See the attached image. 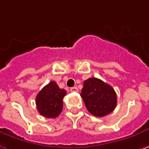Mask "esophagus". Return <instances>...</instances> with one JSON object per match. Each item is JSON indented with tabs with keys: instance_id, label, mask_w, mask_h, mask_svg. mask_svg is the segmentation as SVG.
<instances>
[{
	"instance_id": "esophagus-1",
	"label": "esophagus",
	"mask_w": 149,
	"mask_h": 149,
	"mask_svg": "<svg viewBox=\"0 0 149 149\" xmlns=\"http://www.w3.org/2000/svg\"><path fill=\"white\" fill-rule=\"evenodd\" d=\"M71 92H78V88H77V87H72V88H71Z\"/></svg>"
}]
</instances>
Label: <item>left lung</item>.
I'll use <instances>...</instances> for the list:
<instances>
[{
  "instance_id": "obj_1",
  "label": "left lung",
  "mask_w": 149,
  "mask_h": 149,
  "mask_svg": "<svg viewBox=\"0 0 149 149\" xmlns=\"http://www.w3.org/2000/svg\"><path fill=\"white\" fill-rule=\"evenodd\" d=\"M80 95L87 109L98 117L109 115L116 106L117 97L114 88L96 77L84 81Z\"/></svg>"
}]
</instances>
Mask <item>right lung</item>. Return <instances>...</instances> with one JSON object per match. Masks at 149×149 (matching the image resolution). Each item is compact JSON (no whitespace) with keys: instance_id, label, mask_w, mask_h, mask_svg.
I'll use <instances>...</instances> for the list:
<instances>
[{"instance_id":"obj_1","label":"right lung","mask_w":149,"mask_h":149,"mask_svg":"<svg viewBox=\"0 0 149 149\" xmlns=\"http://www.w3.org/2000/svg\"><path fill=\"white\" fill-rule=\"evenodd\" d=\"M66 91L58 87L56 82H49L36 96V106L41 116L46 118H56L63 108V98Z\"/></svg>"}]
</instances>
